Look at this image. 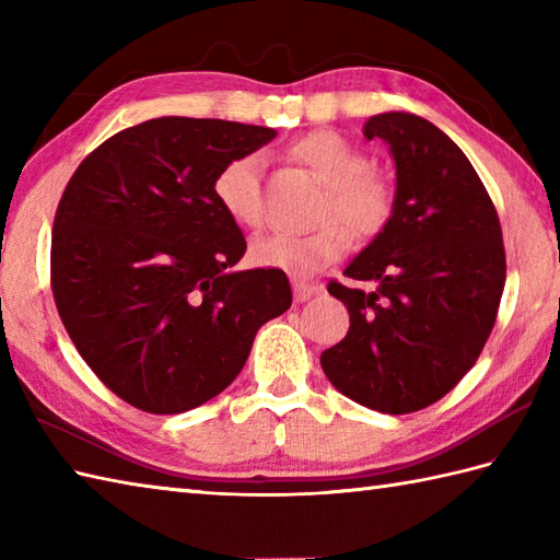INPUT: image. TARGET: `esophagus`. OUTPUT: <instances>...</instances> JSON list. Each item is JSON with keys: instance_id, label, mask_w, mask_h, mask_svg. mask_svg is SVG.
<instances>
[{"instance_id": "obj_1", "label": "esophagus", "mask_w": 560, "mask_h": 560, "mask_svg": "<svg viewBox=\"0 0 560 560\" xmlns=\"http://www.w3.org/2000/svg\"><path fill=\"white\" fill-rule=\"evenodd\" d=\"M315 293H317V287H313V283L301 281V279H293V295H295V301H299V303L311 301Z\"/></svg>"}]
</instances>
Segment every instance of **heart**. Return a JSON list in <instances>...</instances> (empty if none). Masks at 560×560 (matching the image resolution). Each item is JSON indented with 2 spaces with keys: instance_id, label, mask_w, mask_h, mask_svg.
Wrapping results in <instances>:
<instances>
[{
  "instance_id": "1",
  "label": "heart",
  "mask_w": 560,
  "mask_h": 560,
  "mask_svg": "<svg viewBox=\"0 0 560 560\" xmlns=\"http://www.w3.org/2000/svg\"><path fill=\"white\" fill-rule=\"evenodd\" d=\"M293 156L303 161L327 187L323 217H337L363 237L380 233L395 211L392 187L371 173V159L337 132H313L293 144ZM213 197L225 217L245 229L261 223V156L241 153L213 177ZM343 222V223H345ZM342 223V224H343ZM340 221H327L311 233H273L253 243L249 255L259 267L287 269L295 277H311L347 255L351 232Z\"/></svg>"
}]
</instances>
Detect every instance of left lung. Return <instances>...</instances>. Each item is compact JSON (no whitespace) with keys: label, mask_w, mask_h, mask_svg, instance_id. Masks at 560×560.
Returning <instances> with one entry per match:
<instances>
[{"label":"left lung","mask_w":560,"mask_h":560,"mask_svg":"<svg viewBox=\"0 0 560 560\" xmlns=\"http://www.w3.org/2000/svg\"><path fill=\"white\" fill-rule=\"evenodd\" d=\"M365 139L389 144L395 211L343 277L329 281L349 331L319 355L341 395L383 413H411L445 397L477 363L505 287L503 231L469 159L411 113L373 115Z\"/></svg>","instance_id":"1"}]
</instances>
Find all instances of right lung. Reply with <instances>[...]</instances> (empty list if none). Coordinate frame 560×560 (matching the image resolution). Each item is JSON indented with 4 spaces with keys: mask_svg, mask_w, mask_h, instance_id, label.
Instances as JSON below:
<instances>
[{
    "mask_svg": "<svg viewBox=\"0 0 560 560\" xmlns=\"http://www.w3.org/2000/svg\"><path fill=\"white\" fill-rule=\"evenodd\" d=\"M269 127L156 117L91 151L52 225L57 313L117 397L183 413L229 387L257 329L291 307L281 269H233L245 237L213 197L231 159Z\"/></svg>",
    "mask_w": 560,
    "mask_h": 560,
    "instance_id": "1",
    "label": "right lung"
}]
</instances>
